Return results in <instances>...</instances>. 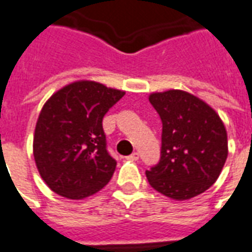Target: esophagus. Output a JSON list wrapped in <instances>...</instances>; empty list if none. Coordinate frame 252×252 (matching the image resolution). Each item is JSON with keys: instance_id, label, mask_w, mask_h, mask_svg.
I'll list each match as a JSON object with an SVG mask.
<instances>
[{"instance_id": "obj_1", "label": "esophagus", "mask_w": 252, "mask_h": 252, "mask_svg": "<svg viewBox=\"0 0 252 252\" xmlns=\"http://www.w3.org/2000/svg\"><path fill=\"white\" fill-rule=\"evenodd\" d=\"M126 160H137L139 159V153H132L131 155L126 157Z\"/></svg>"}]
</instances>
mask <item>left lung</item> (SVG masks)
I'll return each instance as SVG.
<instances>
[{
    "label": "left lung",
    "mask_w": 252,
    "mask_h": 252,
    "mask_svg": "<svg viewBox=\"0 0 252 252\" xmlns=\"http://www.w3.org/2000/svg\"><path fill=\"white\" fill-rule=\"evenodd\" d=\"M162 120L160 160L146 171L154 189L173 200L209 189L228 157L225 126L216 110L184 90L150 94Z\"/></svg>",
    "instance_id": "8db88e82"
}]
</instances>
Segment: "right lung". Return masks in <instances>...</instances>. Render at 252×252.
Instances as JSON below:
<instances>
[{"instance_id": "right-lung-1", "label": "right lung", "mask_w": 252, "mask_h": 252, "mask_svg": "<svg viewBox=\"0 0 252 252\" xmlns=\"http://www.w3.org/2000/svg\"><path fill=\"white\" fill-rule=\"evenodd\" d=\"M124 94L94 81H77L47 99L36 123L33 157L52 191L82 200L109 182L116 160L106 151L102 119Z\"/></svg>"}]
</instances>
